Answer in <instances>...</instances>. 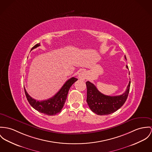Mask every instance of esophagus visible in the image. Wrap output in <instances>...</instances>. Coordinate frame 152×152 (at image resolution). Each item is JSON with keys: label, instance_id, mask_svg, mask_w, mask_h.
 <instances>
[{"label": "esophagus", "instance_id": "34e87169", "mask_svg": "<svg viewBox=\"0 0 152 152\" xmlns=\"http://www.w3.org/2000/svg\"><path fill=\"white\" fill-rule=\"evenodd\" d=\"M87 77V75L86 73L84 71H83L82 72H80L79 75V78L82 80H84Z\"/></svg>", "mask_w": 152, "mask_h": 152}]
</instances>
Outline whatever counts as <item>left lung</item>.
<instances>
[{"mask_svg": "<svg viewBox=\"0 0 152 152\" xmlns=\"http://www.w3.org/2000/svg\"><path fill=\"white\" fill-rule=\"evenodd\" d=\"M125 58L126 59V56ZM126 68L129 69L127 65ZM130 83L129 81L126 90L123 94L117 96H108L99 92L92 83L88 81L86 82L87 102L89 107L98 115H107L114 113L126 101L129 91Z\"/></svg>", "mask_w": 152, "mask_h": 152, "instance_id": "1", "label": "left lung"}]
</instances>
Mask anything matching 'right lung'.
<instances>
[{
    "mask_svg": "<svg viewBox=\"0 0 152 152\" xmlns=\"http://www.w3.org/2000/svg\"><path fill=\"white\" fill-rule=\"evenodd\" d=\"M40 46V43L36 45L32 48L31 50L36 47ZM77 80V79L75 77H72L68 80L65 82L62 88L59 90L58 92L52 98L42 101H36L32 98L26 92L24 88L25 94L27 100L29 104L31 105L35 110L38 112L47 115L48 116H53L58 114L61 112L65 102L66 101L68 93L71 86Z\"/></svg>",
    "mask_w": 152,
    "mask_h": 152,
    "instance_id": "obj_1",
    "label": "right lung"
}]
</instances>
